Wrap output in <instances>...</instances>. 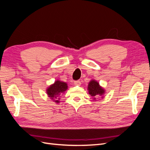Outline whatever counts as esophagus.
Listing matches in <instances>:
<instances>
[{"label":"esophagus","mask_w":150,"mask_h":150,"mask_svg":"<svg viewBox=\"0 0 150 150\" xmlns=\"http://www.w3.org/2000/svg\"><path fill=\"white\" fill-rule=\"evenodd\" d=\"M74 84L76 86H80L81 81H75L74 82Z\"/></svg>","instance_id":"1"}]
</instances>
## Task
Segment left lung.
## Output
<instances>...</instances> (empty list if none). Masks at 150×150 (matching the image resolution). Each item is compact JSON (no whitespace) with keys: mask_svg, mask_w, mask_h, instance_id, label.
<instances>
[{"mask_svg":"<svg viewBox=\"0 0 150 150\" xmlns=\"http://www.w3.org/2000/svg\"><path fill=\"white\" fill-rule=\"evenodd\" d=\"M88 90L89 94H90L93 98V100H96L98 97L103 98V96L105 93V90L99 85L98 81L94 79L91 80L88 84Z\"/></svg>","mask_w":150,"mask_h":150,"instance_id":"left-lung-1","label":"left lung"}]
</instances>
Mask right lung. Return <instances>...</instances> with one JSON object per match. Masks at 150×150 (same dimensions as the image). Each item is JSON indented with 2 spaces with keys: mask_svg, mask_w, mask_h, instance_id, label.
I'll use <instances>...</instances> for the list:
<instances>
[{
  "mask_svg": "<svg viewBox=\"0 0 150 150\" xmlns=\"http://www.w3.org/2000/svg\"><path fill=\"white\" fill-rule=\"evenodd\" d=\"M67 84L65 82L57 80L54 84L50 85L46 89V93L50 99L56 104L59 103L61 95L67 89Z\"/></svg>",
  "mask_w": 150,
  "mask_h": 150,
  "instance_id": "1",
  "label": "right lung"
}]
</instances>
